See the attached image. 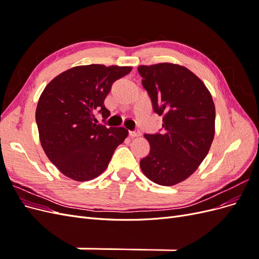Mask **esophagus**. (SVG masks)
<instances>
[{
  "label": "esophagus",
  "instance_id": "1",
  "mask_svg": "<svg viewBox=\"0 0 259 259\" xmlns=\"http://www.w3.org/2000/svg\"><path fill=\"white\" fill-rule=\"evenodd\" d=\"M128 134H130V136L133 137V138H134V137H139L140 135H142V134H140L139 131H131V132L128 133Z\"/></svg>",
  "mask_w": 259,
  "mask_h": 259
}]
</instances>
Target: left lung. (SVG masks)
Masks as SVG:
<instances>
[{"label":"left lung","mask_w":259,"mask_h":259,"mask_svg":"<svg viewBox=\"0 0 259 259\" xmlns=\"http://www.w3.org/2000/svg\"><path fill=\"white\" fill-rule=\"evenodd\" d=\"M143 86L163 132L146 134L150 151L140 160L147 178L174 186L192 175L207 155L215 135V106L205 84L184 66L162 62L139 66Z\"/></svg>","instance_id":"8db88e82"}]
</instances>
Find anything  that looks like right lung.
<instances>
[{"mask_svg":"<svg viewBox=\"0 0 259 259\" xmlns=\"http://www.w3.org/2000/svg\"><path fill=\"white\" fill-rule=\"evenodd\" d=\"M132 67L77 66L45 86L35 120L41 146L60 173L76 182L98 177L108 167L116 147L127 137L124 127L96 124L95 112L110 115L104 101L112 83Z\"/></svg>","mask_w":259,"mask_h":259,"instance_id":"add662e5","label":"right lung"}]
</instances>
